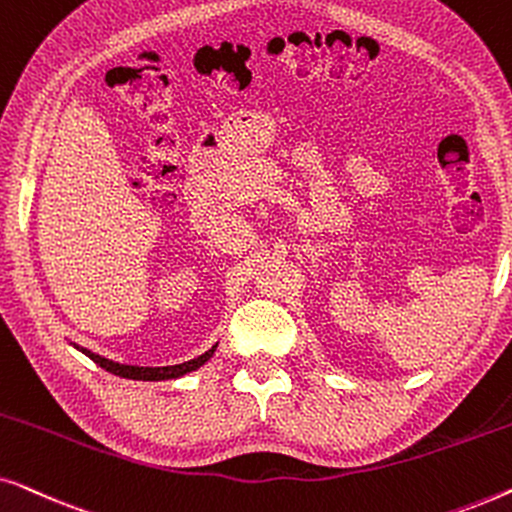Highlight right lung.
<instances>
[{"mask_svg": "<svg viewBox=\"0 0 512 512\" xmlns=\"http://www.w3.org/2000/svg\"><path fill=\"white\" fill-rule=\"evenodd\" d=\"M83 354L90 356L97 366H102L104 370H109V373H114L118 377H128V380H172V377H181L186 373H191V370L200 368L202 363H205L209 356L214 354V347L209 349V352H205L202 356H198V359L193 361H186V363H179V366H165V368H139V366H123V363H116V361H109L104 359V356L100 354H93L88 352V349H81Z\"/></svg>", "mask_w": 512, "mask_h": 512, "instance_id": "right-lung-1", "label": "right lung"}]
</instances>
